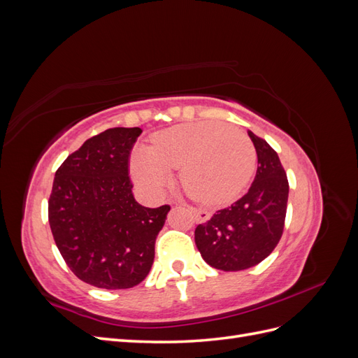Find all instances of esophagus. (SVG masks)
<instances>
[{"label":"esophagus","instance_id":"esophagus-1","mask_svg":"<svg viewBox=\"0 0 358 358\" xmlns=\"http://www.w3.org/2000/svg\"><path fill=\"white\" fill-rule=\"evenodd\" d=\"M191 210H192L194 216H196V221L197 222H208L210 220V213L209 212L201 210V209H192V208H191Z\"/></svg>","mask_w":358,"mask_h":358}]
</instances>
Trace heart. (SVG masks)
Listing matches in <instances>:
<instances>
[{
  "instance_id": "heart-1",
  "label": "heart",
  "mask_w": 358,
  "mask_h": 358,
  "mask_svg": "<svg viewBox=\"0 0 358 358\" xmlns=\"http://www.w3.org/2000/svg\"><path fill=\"white\" fill-rule=\"evenodd\" d=\"M257 164L255 146L242 129L220 121L171 127L149 148H138L131 158L137 185L149 196H159L180 169V183L192 199L208 204L234 200L251 180Z\"/></svg>"
}]
</instances>
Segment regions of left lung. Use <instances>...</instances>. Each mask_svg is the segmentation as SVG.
Masks as SVG:
<instances>
[{
	"instance_id": "obj_1",
	"label": "left lung",
	"mask_w": 358,
	"mask_h": 358,
	"mask_svg": "<svg viewBox=\"0 0 358 358\" xmlns=\"http://www.w3.org/2000/svg\"><path fill=\"white\" fill-rule=\"evenodd\" d=\"M258 158L251 188L231 208L216 212L196 229V245L209 266L239 272L272 254L284 231L288 180L279 157L266 140L248 129Z\"/></svg>"
}]
</instances>
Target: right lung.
Listing matches in <instances>:
<instances>
[{
	"instance_id": "obj_1",
	"label": "right lung",
	"mask_w": 358,
	"mask_h": 358,
	"mask_svg": "<svg viewBox=\"0 0 358 358\" xmlns=\"http://www.w3.org/2000/svg\"><path fill=\"white\" fill-rule=\"evenodd\" d=\"M142 129L110 128L67 157L49 199L53 239L71 272L104 289H125L148 276L170 206L136 201L128 157Z\"/></svg>"
}]
</instances>
